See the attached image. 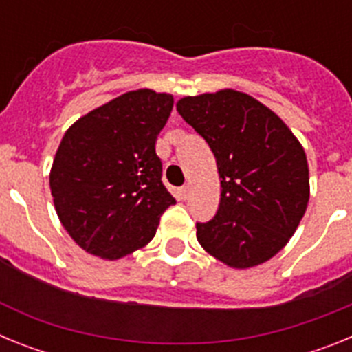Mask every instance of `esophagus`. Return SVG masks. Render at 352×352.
Wrapping results in <instances>:
<instances>
[{
    "label": "esophagus",
    "instance_id": "34e87169",
    "mask_svg": "<svg viewBox=\"0 0 352 352\" xmlns=\"http://www.w3.org/2000/svg\"><path fill=\"white\" fill-rule=\"evenodd\" d=\"M188 194H190V186L188 185H183L182 188H179V197L185 201V199H188Z\"/></svg>",
    "mask_w": 352,
    "mask_h": 352
}]
</instances>
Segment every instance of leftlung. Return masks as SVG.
I'll return each mask as SVG.
<instances>
[{
    "label": "left lung",
    "instance_id": "1",
    "mask_svg": "<svg viewBox=\"0 0 352 352\" xmlns=\"http://www.w3.org/2000/svg\"><path fill=\"white\" fill-rule=\"evenodd\" d=\"M178 113L213 151L219 210L197 222L201 247L232 268H250L285 247L309 204V164L284 121L247 93L185 96Z\"/></svg>",
    "mask_w": 352,
    "mask_h": 352
}]
</instances>
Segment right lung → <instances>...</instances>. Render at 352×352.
Here are the masks:
<instances>
[{
	"instance_id": "obj_1",
	"label": "right lung",
	"mask_w": 352,
	"mask_h": 352,
	"mask_svg": "<svg viewBox=\"0 0 352 352\" xmlns=\"http://www.w3.org/2000/svg\"><path fill=\"white\" fill-rule=\"evenodd\" d=\"M173 104L167 93L129 91L77 120L61 139L49 176L56 213L93 256L113 261L142 248L176 204L155 151Z\"/></svg>"
}]
</instances>
